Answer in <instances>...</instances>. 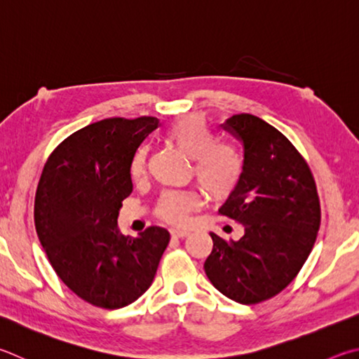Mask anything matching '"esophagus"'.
<instances>
[{"label": "esophagus", "mask_w": 359, "mask_h": 359, "mask_svg": "<svg viewBox=\"0 0 359 359\" xmlns=\"http://www.w3.org/2000/svg\"><path fill=\"white\" fill-rule=\"evenodd\" d=\"M171 236L174 238H185V237L190 236V232L184 231V229H171Z\"/></svg>", "instance_id": "1"}]
</instances>
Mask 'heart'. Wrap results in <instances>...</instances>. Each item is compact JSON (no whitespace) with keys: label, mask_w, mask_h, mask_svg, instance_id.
<instances>
[{"label":"heart","mask_w":359,"mask_h":359,"mask_svg":"<svg viewBox=\"0 0 359 359\" xmlns=\"http://www.w3.org/2000/svg\"><path fill=\"white\" fill-rule=\"evenodd\" d=\"M168 140L193 158V171L202 188L213 199H226L237 190L243 177V157L236 146L217 141V136L198 116L174 121L166 130ZM147 149L142 146L130 161V174L140 179L146 172ZM204 202L198 188L160 193L155 215L171 224H187L193 210Z\"/></svg>","instance_id":"heart-1"}]
</instances>
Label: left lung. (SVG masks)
<instances>
[{
	"mask_svg": "<svg viewBox=\"0 0 359 359\" xmlns=\"http://www.w3.org/2000/svg\"><path fill=\"white\" fill-rule=\"evenodd\" d=\"M221 127L242 141L245 168L219 215L243 224L245 236L227 242L212 232L204 270L227 298L257 304L302 270L320 227V199L309 165L279 130L246 113Z\"/></svg>",
	"mask_w": 359,
	"mask_h": 359,
	"instance_id": "1",
	"label": "left lung"
}]
</instances>
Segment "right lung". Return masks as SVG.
<instances>
[{
    "label": "right lung",
    "mask_w": 359,
    "mask_h": 359,
    "mask_svg": "<svg viewBox=\"0 0 359 359\" xmlns=\"http://www.w3.org/2000/svg\"><path fill=\"white\" fill-rule=\"evenodd\" d=\"M157 117H111L67 136L50 154L34 199V224L56 275L103 309L133 303L154 281L169 232L121 236L117 217L133 190L130 161Z\"/></svg>",
    "instance_id": "1"
}]
</instances>
